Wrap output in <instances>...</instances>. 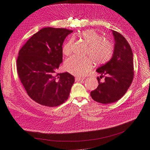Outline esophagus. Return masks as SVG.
Here are the masks:
<instances>
[{
  "label": "esophagus",
  "mask_w": 150,
  "mask_h": 150,
  "mask_svg": "<svg viewBox=\"0 0 150 150\" xmlns=\"http://www.w3.org/2000/svg\"><path fill=\"white\" fill-rule=\"evenodd\" d=\"M84 79V78H81V77H76L75 78V81H83Z\"/></svg>",
  "instance_id": "obj_1"
}]
</instances>
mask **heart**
<instances>
[{"instance_id":"heart-1","label":"heart","mask_w":150,"mask_h":150,"mask_svg":"<svg viewBox=\"0 0 150 150\" xmlns=\"http://www.w3.org/2000/svg\"><path fill=\"white\" fill-rule=\"evenodd\" d=\"M80 37L88 45L86 54L91 57L96 64H101L108 62L112 57L114 45L108 39L102 38L96 31L89 29L80 33ZM74 38H70L64 45L62 52L69 55L72 52ZM93 61L88 58H78L73 56L67 59L64 63L65 69L70 74L76 76H83L92 68Z\"/></svg>"}]
</instances>
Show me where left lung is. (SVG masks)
<instances>
[{
    "instance_id": "8db88e82",
    "label": "left lung",
    "mask_w": 150,
    "mask_h": 150,
    "mask_svg": "<svg viewBox=\"0 0 150 150\" xmlns=\"http://www.w3.org/2000/svg\"><path fill=\"white\" fill-rule=\"evenodd\" d=\"M115 45L111 60L101 66L97 72L100 78L106 75L103 83L97 77L98 86L91 92L92 98L103 104H110L119 100L127 92L133 80V53L127 39L120 33L112 30Z\"/></svg>"
}]
</instances>
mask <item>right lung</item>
Wrapping results in <instances>:
<instances>
[{
  "label": "right lung",
  "instance_id": "right-lung-1",
  "mask_svg": "<svg viewBox=\"0 0 150 150\" xmlns=\"http://www.w3.org/2000/svg\"><path fill=\"white\" fill-rule=\"evenodd\" d=\"M66 28H44L31 36L19 52L16 67L28 96L41 105L58 106L69 96L75 78L57 73L62 62V44L72 32Z\"/></svg>",
  "mask_w": 150,
  "mask_h": 150
}]
</instances>
